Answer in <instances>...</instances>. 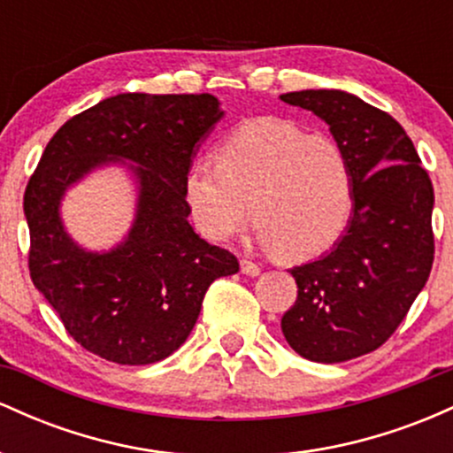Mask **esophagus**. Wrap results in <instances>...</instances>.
Here are the masks:
<instances>
[{
    "label": "esophagus",
    "instance_id": "esophagus-1",
    "mask_svg": "<svg viewBox=\"0 0 453 453\" xmlns=\"http://www.w3.org/2000/svg\"><path fill=\"white\" fill-rule=\"evenodd\" d=\"M241 270H242V274H249V277H256V274L262 273L259 264L251 262V259H247V257L241 259Z\"/></svg>",
    "mask_w": 453,
    "mask_h": 453
}]
</instances>
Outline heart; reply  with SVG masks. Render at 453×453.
<instances>
[{
	"label": "heart",
	"mask_w": 453,
	"mask_h": 453,
	"mask_svg": "<svg viewBox=\"0 0 453 453\" xmlns=\"http://www.w3.org/2000/svg\"><path fill=\"white\" fill-rule=\"evenodd\" d=\"M215 161L194 164L183 179L191 219L212 241L232 238L257 212L268 247L288 262H309L349 226L356 176L330 136L288 119H249L221 140Z\"/></svg>",
	"instance_id": "obj_1"
}]
</instances>
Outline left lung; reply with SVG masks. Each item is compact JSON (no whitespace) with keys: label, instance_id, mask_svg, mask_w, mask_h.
Wrapping results in <instances>:
<instances>
[{"label":"left lung","instance_id":"8db88e82","mask_svg":"<svg viewBox=\"0 0 453 453\" xmlns=\"http://www.w3.org/2000/svg\"><path fill=\"white\" fill-rule=\"evenodd\" d=\"M280 100L315 112L349 155L356 206L330 253L289 270L298 298L280 319L285 341L311 362L379 349L428 280L434 189L403 126L351 93L309 89Z\"/></svg>","mask_w":453,"mask_h":453}]
</instances>
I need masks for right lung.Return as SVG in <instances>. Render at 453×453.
<instances>
[{
  "label": "right lung",
  "instance_id": "obj_1",
  "mask_svg": "<svg viewBox=\"0 0 453 453\" xmlns=\"http://www.w3.org/2000/svg\"><path fill=\"white\" fill-rule=\"evenodd\" d=\"M221 117L211 93H119L72 117L46 144L23 202L29 274L87 351L129 366L164 360L194 330L212 280L238 273L234 253L189 226L183 194L197 142ZM114 158L137 164V221L112 252L91 254L65 234L58 202Z\"/></svg>",
  "mask_w": 453,
  "mask_h": 453
}]
</instances>
